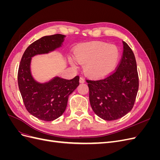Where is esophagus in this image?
<instances>
[{
  "instance_id": "esophagus-1",
  "label": "esophagus",
  "mask_w": 160,
  "mask_h": 160,
  "mask_svg": "<svg viewBox=\"0 0 160 160\" xmlns=\"http://www.w3.org/2000/svg\"><path fill=\"white\" fill-rule=\"evenodd\" d=\"M79 82L81 83H85V79H84V78L83 77H81L80 78H79Z\"/></svg>"
}]
</instances>
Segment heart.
Here are the masks:
<instances>
[{
    "mask_svg": "<svg viewBox=\"0 0 160 160\" xmlns=\"http://www.w3.org/2000/svg\"><path fill=\"white\" fill-rule=\"evenodd\" d=\"M75 59L83 64L85 73L91 78H101L110 74L117 65L120 53L115 45L95 41L81 45L74 51ZM70 63L75 67L76 62L69 58Z\"/></svg>",
    "mask_w": 160,
    "mask_h": 160,
    "instance_id": "heart-1",
    "label": "heart"
}]
</instances>
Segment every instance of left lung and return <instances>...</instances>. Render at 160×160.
Masks as SVG:
<instances>
[{
  "instance_id": "left-lung-1",
  "label": "left lung",
  "mask_w": 160,
  "mask_h": 160,
  "mask_svg": "<svg viewBox=\"0 0 160 160\" xmlns=\"http://www.w3.org/2000/svg\"><path fill=\"white\" fill-rule=\"evenodd\" d=\"M123 51L117 69L103 79L89 80V101L99 118L113 121L132 109L139 88L137 63L132 50L123 41Z\"/></svg>"
}]
</instances>
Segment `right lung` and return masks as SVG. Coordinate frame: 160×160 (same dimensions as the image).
I'll return each mask as SVG.
<instances>
[{
    "mask_svg": "<svg viewBox=\"0 0 160 160\" xmlns=\"http://www.w3.org/2000/svg\"><path fill=\"white\" fill-rule=\"evenodd\" d=\"M65 35L45 36L27 47L18 71V85L27 110L35 118L50 122L64 113L70 94L79 85V77L68 80L55 77L45 83L37 81L31 74V59L47 54L62 46Z\"/></svg>",
    "mask_w": 160,
    "mask_h": 160,
    "instance_id": "add662e5",
    "label": "right lung"
}]
</instances>
